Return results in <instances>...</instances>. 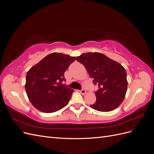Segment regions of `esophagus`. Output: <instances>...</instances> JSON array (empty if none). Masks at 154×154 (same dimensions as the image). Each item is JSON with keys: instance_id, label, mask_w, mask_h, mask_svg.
Wrapping results in <instances>:
<instances>
[{"instance_id": "34e87169", "label": "esophagus", "mask_w": 154, "mask_h": 154, "mask_svg": "<svg viewBox=\"0 0 154 154\" xmlns=\"http://www.w3.org/2000/svg\"><path fill=\"white\" fill-rule=\"evenodd\" d=\"M80 93H81L82 94H85V93H86V91H85V89H82L81 91H80Z\"/></svg>"}]
</instances>
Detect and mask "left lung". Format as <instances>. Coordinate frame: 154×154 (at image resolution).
Wrapping results in <instances>:
<instances>
[{"instance_id":"obj_1","label":"left lung","mask_w":154,"mask_h":154,"mask_svg":"<svg viewBox=\"0 0 154 154\" xmlns=\"http://www.w3.org/2000/svg\"><path fill=\"white\" fill-rule=\"evenodd\" d=\"M85 66L93 83L98 85L95 92L96 101L90 106L100 112L112 111L122 103L128 82L125 68L100 53H88L76 57Z\"/></svg>"}]
</instances>
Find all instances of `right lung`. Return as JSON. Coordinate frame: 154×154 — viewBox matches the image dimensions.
Listing matches in <instances>:
<instances>
[{
    "instance_id": "right-lung-1",
    "label": "right lung",
    "mask_w": 154,
    "mask_h": 154,
    "mask_svg": "<svg viewBox=\"0 0 154 154\" xmlns=\"http://www.w3.org/2000/svg\"><path fill=\"white\" fill-rule=\"evenodd\" d=\"M75 59L62 53H51L27 72L26 91L36 109L51 113L67 105L74 91L62 82L66 80L65 71Z\"/></svg>"
}]
</instances>
